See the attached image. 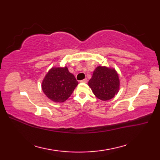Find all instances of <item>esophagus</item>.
<instances>
[{
	"label": "esophagus",
	"mask_w": 160,
	"mask_h": 160,
	"mask_svg": "<svg viewBox=\"0 0 160 160\" xmlns=\"http://www.w3.org/2000/svg\"><path fill=\"white\" fill-rule=\"evenodd\" d=\"M87 81H88V80L87 79V78H85V79L80 80V82H84V83H86V82H87Z\"/></svg>",
	"instance_id": "34e87169"
}]
</instances>
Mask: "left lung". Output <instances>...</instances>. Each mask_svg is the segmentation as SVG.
I'll return each instance as SVG.
<instances>
[{"mask_svg": "<svg viewBox=\"0 0 160 160\" xmlns=\"http://www.w3.org/2000/svg\"><path fill=\"white\" fill-rule=\"evenodd\" d=\"M88 84L98 99L108 100L118 93L120 79L117 71L113 68L98 66Z\"/></svg>", "mask_w": 160, "mask_h": 160, "instance_id": "8db88e82", "label": "left lung"}]
</instances>
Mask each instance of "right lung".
<instances>
[{"label": "right lung", "instance_id": "1", "mask_svg": "<svg viewBox=\"0 0 160 160\" xmlns=\"http://www.w3.org/2000/svg\"><path fill=\"white\" fill-rule=\"evenodd\" d=\"M78 82L67 67H52L44 78L42 89L46 96L55 102H63L72 94Z\"/></svg>", "mask_w": 160, "mask_h": 160}]
</instances>
